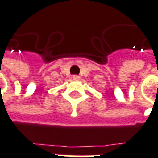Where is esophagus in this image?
Here are the masks:
<instances>
[{
	"mask_svg": "<svg viewBox=\"0 0 158 158\" xmlns=\"http://www.w3.org/2000/svg\"><path fill=\"white\" fill-rule=\"evenodd\" d=\"M73 80H74V81H79V80H80V76H78V75H73Z\"/></svg>",
	"mask_w": 158,
	"mask_h": 158,
	"instance_id": "obj_1",
	"label": "esophagus"
}]
</instances>
